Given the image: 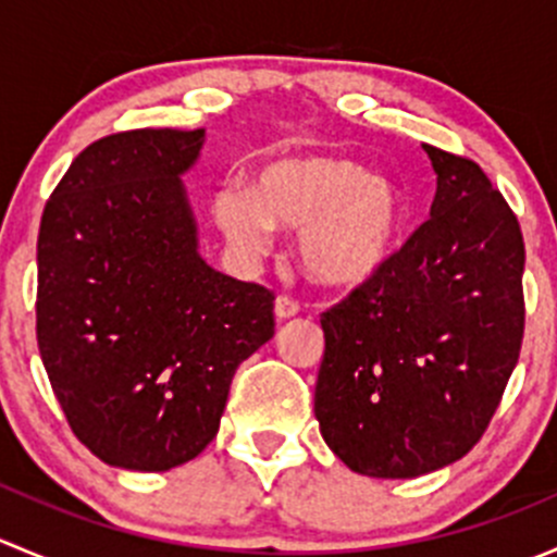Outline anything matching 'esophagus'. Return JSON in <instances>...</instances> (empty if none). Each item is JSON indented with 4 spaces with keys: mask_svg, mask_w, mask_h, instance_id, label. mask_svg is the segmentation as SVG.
Returning a JSON list of instances; mask_svg holds the SVG:
<instances>
[{
    "mask_svg": "<svg viewBox=\"0 0 557 557\" xmlns=\"http://www.w3.org/2000/svg\"><path fill=\"white\" fill-rule=\"evenodd\" d=\"M296 314H299V305H296L294 299H288V296H277V299H274V318L288 320L296 318Z\"/></svg>",
    "mask_w": 557,
    "mask_h": 557,
    "instance_id": "esophagus-1",
    "label": "esophagus"
}]
</instances>
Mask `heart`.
Segmentation results:
<instances>
[{
  "label": "heart",
  "instance_id": "obj_1",
  "mask_svg": "<svg viewBox=\"0 0 557 557\" xmlns=\"http://www.w3.org/2000/svg\"><path fill=\"white\" fill-rule=\"evenodd\" d=\"M212 218L243 258L272 247L274 228L296 232V261L323 288H361L391 269L409 232L404 190L342 153L277 156L250 185L226 183Z\"/></svg>",
  "mask_w": 557,
  "mask_h": 557
}]
</instances>
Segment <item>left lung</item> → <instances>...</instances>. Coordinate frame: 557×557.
I'll use <instances>...</instances> for the list:
<instances>
[{"instance_id": "8db88e82", "label": "left lung", "mask_w": 557, "mask_h": 557, "mask_svg": "<svg viewBox=\"0 0 557 557\" xmlns=\"http://www.w3.org/2000/svg\"><path fill=\"white\" fill-rule=\"evenodd\" d=\"M431 221L387 272L323 312L314 418L347 469L409 480L480 442L522 345L520 223L469 159L423 145Z\"/></svg>"}]
</instances>
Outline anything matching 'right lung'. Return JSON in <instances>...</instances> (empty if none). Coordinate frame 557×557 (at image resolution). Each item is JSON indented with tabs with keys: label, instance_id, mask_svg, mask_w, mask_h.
<instances>
[{
	"label": "right lung",
	"instance_id": "obj_1",
	"mask_svg": "<svg viewBox=\"0 0 557 557\" xmlns=\"http://www.w3.org/2000/svg\"><path fill=\"white\" fill-rule=\"evenodd\" d=\"M205 128L88 145L37 239V345L77 440L107 466L166 471L218 434L239 363L274 336L267 288L199 252L183 174Z\"/></svg>",
	"mask_w": 557,
	"mask_h": 557
}]
</instances>
